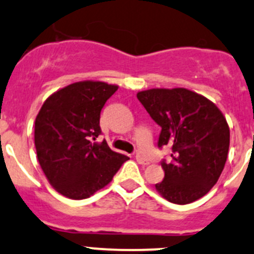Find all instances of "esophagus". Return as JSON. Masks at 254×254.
I'll return each instance as SVG.
<instances>
[{"instance_id":"obj_1","label":"esophagus","mask_w":254,"mask_h":254,"mask_svg":"<svg viewBox=\"0 0 254 254\" xmlns=\"http://www.w3.org/2000/svg\"><path fill=\"white\" fill-rule=\"evenodd\" d=\"M135 157H136L137 163H140V165H148V160H147V158L143 157V156L140 155V153H137V155L135 156Z\"/></svg>"}]
</instances>
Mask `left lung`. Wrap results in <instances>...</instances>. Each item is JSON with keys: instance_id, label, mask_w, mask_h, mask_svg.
Returning a JSON list of instances; mask_svg holds the SVG:
<instances>
[{"instance_id": "1", "label": "left lung", "mask_w": 254, "mask_h": 254, "mask_svg": "<svg viewBox=\"0 0 254 254\" xmlns=\"http://www.w3.org/2000/svg\"><path fill=\"white\" fill-rule=\"evenodd\" d=\"M161 127L158 147L172 150L162 161L165 178L158 193L179 205L193 203L216 184L227 160L230 127L221 111L187 88H152L136 94Z\"/></svg>"}]
</instances>
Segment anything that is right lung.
I'll use <instances>...</instances> for the list:
<instances>
[{"label": "right lung", "mask_w": 254, "mask_h": 254, "mask_svg": "<svg viewBox=\"0 0 254 254\" xmlns=\"http://www.w3.org/2000/svg\"><path fill=\"white\" fill-rule=\"evenodd\" d=\"M118 86L81 81L59 89L35 118L37 157L56 191L75 200L104 188L129 157L111 150L101 135V111Z\"/></svg>", "instance_id": "1"}]
</instances>
